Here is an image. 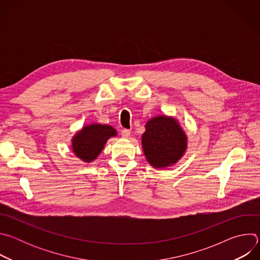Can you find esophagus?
Wrapping results in <instances>:
<instances>
[{"label": "esophagus", "instance_id": "34e87169", "mask_svg": "<svg viewBox=\"0 0 260 260\" xmlns=\"http://www.w3.org/2000/svg\"><path fill=\"white\" fill-rule=\"evenodd\" d=\"M121 136H122L123 138H128V137L131 136V131L127 129V128H123V129L121 131Z\"/></svg>", "mask_w": 260, "mask_h": 260}]
</instances>
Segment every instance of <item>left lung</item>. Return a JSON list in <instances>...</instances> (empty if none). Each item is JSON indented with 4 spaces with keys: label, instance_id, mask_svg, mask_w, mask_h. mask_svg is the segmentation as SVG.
Segmentation results:
<instances>
[{
    "label": "left lung",
    "instance_id": "1",
    "mask_svg": "<svg viewBox=\"0 0 260 260\" xmlns=\"http://www.w3.org/2000/svg\"><path fill=\"white\" fill-rule=\"evenodd\" d=\"M145 156L155 168L177 162L186 149V136L176 120L158 116L149 120L142 136Z\"/></svg>",
    "mask_w": 260,
    "mask_h": 260
}]
</instances>
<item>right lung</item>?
Segmentation results:
<instances>
[{
	"label": "right lung",
	"mask_w": 260,
	"mask_h": 260,
	"mask_svg": "<svg viewBox=\"0 0 260 260\" xmlns=\"http://www.w3.org/2000/svg\"><path fill=\"white\" fill-rule=\"evenodd\" d=\"M113 136H116V131L109 125L85 126L73 139L74 152L79 158L90 162L101 153L107 140Z\"/></svg>",
	"instance_id": "obj_1"
}]
</instances>
